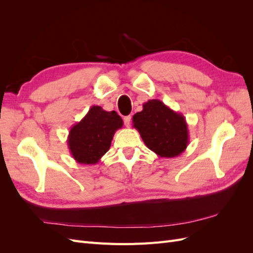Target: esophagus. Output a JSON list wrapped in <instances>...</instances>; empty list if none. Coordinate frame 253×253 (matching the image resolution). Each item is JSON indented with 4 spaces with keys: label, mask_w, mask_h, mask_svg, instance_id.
I'll return each instance as SVG.
<instances>
[{
    "label": "esophagus",
    "mask_w": 253,
    "mask_h": 253,
    "mask_svg": "<svg viewBox=\"0 0 253 253\" xmlns=\"http://www.w3.org/2000/svg\"><path fill=\"white\" fill-rule=\"evenodd\" d=\"M131 119H132V117H131V116H126V117L124 118L125 125H126V127H129V126H131Z\"/></svg>",
    "instance_id": "34e87169"
}]
</instances>
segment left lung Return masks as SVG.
<instances>
[{
  "label": "left lung",
  "instance_id": "1",
  "mask_svg": "<svg viewBox=\"0 0 253 253\" xmlns=\"http://www.w3.org/2000/svg\"><path fill=\"white\" fill-rule=\"evenodd\" d=\"M142 111L133 116V126L147 147L159 157L180 155L189 143L186 118L158 99L143 103Z\"/></svg>",
  "mask_w": 253,
  "mask_h": 253
}]
</instances>
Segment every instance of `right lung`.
Segmentation results:
<instances>
[{
  "label": "right lung",
  "mask_w": 253,
  "mask_h": 253,
  "mask_svg": "<svg viewBox=\"0 0 253 253\" xmlns=\"http://www.w3.org/2000/svg\"><path fill=\"white\" fill-rule=\"evenodd\" d=\"M124 126L115 112H106L93 105L79 122L74 125L67 137L68 149L81 165H95L110 150L114 134Z\"/></svg>",
  "instance_id": "right-lung-1"
}]
</instances>
